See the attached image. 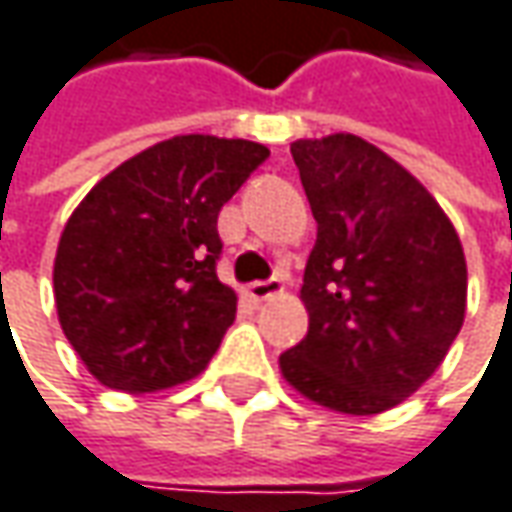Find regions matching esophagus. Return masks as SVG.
<instances>
[{
  "label": "esophagus",
  "mask_w": 512,
  "mask_h": 512,
  "mask_svg": "<svg viewBox=\"0 0 512 512\" xmlns=\"http://www.w3.org/2000/svg\"><path fill=\"white\" fill-rule=\"evenodd\" d=\"M283 292V283L280 278H269V280H255V283H249L246 286V295L252 300H266L272 298V295H280Z\"/></svg>",
  "instance_id": "esophagus-1"
}]
</instances>
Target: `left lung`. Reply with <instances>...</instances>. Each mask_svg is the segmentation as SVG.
Here are the masks:
<instances>
[{"mask_svg":"<svg viewBox=\"0 0 512 512\" xmlns=\"http://www.w3.org/2000/svg\"><path fill=\"white\" fill-rule=\"evenodd\" d=\"M292 157L318 240L300 289L309 332L280 372L329 410H392L441 367L464 323L461 240L433 194L355 134L298 140Z\"/></svg>","mask_w":512,"mask_h":512,"instance_id":"8db88e82","label":"left lung"}]
</instances>
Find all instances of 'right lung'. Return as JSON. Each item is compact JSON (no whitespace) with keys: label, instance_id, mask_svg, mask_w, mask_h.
I'll return each mask as SVG.
<instances>
[{"label":"right lung","instance_id":"1","mask_svg":"<svg viewBox=\"0 0 512 512\" xmlns=\"http://www.w3.org/2000/svg\"><path fill=\"white\" fill-rule=\"evenodd\" d=\"M269 157L249 140L183 134L85 194L54 260L56 315L88 372L131 395L200 375L234 323L217 280V214Z\"/></svg>","mask_w":512,"mask_h":512}]
</instances>
